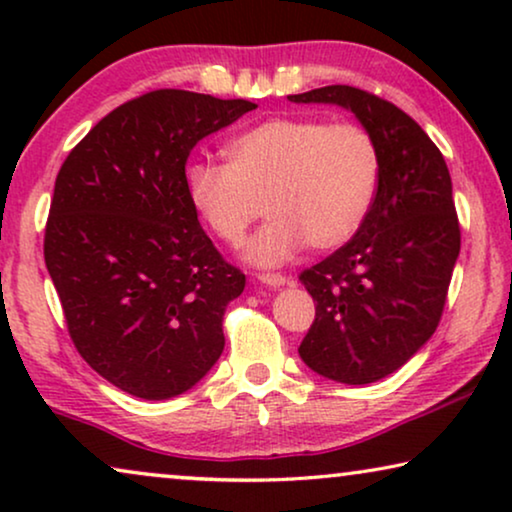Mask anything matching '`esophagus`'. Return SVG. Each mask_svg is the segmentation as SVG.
<instances>
[{
	"label": "esophagus",
	"instance_id": "1",
	"mask_svg": "<svg viewBox=\"0 0 512 512\" xmlns=\"http://www.w3.org/2000/svg\"><path fill=\"white\" fill-rule=\"evenodd\" d=\"M258 279H261L263 284L272 286V289H279V286H284L289 279H286L284 275H279V272H263V275H258Z\"/></svg>",
	"mask_w": 512,
	"mask_h": 512
}]
</instances>
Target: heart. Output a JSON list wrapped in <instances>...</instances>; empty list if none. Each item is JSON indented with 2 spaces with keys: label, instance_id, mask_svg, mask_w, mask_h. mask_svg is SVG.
<instances>
[{
  "label": "heart",
  "instance_id": "obj_1",
  "mask_svg": "<svg viewBox=\"0 0 512 512\" xmlns=\"http://www.w3.org/2000/svg\"><path fill=\"white\" fill-rule=\"evenodd\" d=\"M226 156L228 165H188L186 193L205 226L233 247L268 212L244 249L258 268L289 261L305 244L331 251L354 240L382 184L380 144L359 123L270 118L230 139Z\"/></svg>",
  "mask_w": 512,
  "mask_h": 512
}]
</instances>
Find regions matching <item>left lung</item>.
I'll return each instance as SVG.
<instances>
[{"label":"left lung","instance_id":"1","mask_svg":"<svg viewBox=\"0 0 512 512\" xmlns=\"http://www.w3.org/2000/svg\"><path fill=\"white\" fill-rule=\"evenodd\" d=\"M338 104L373 132L382 184L368 221L345 247L300 272L317 300L300 359L342 384H370L408 363L436 331L461 249L452 179L443 153L412 118L352 86L289 95Z\"/></svg>","mask_w":512,"mask_h":512}]
</instances>
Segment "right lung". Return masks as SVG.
<instances>
[{
	"label": "right lung",
	"instance_id": "right-lung-1",
	"mask_svg": "<svg viewBox=\"0 0 512 512\" xmlns=\"http://www.w3.org/2000/svg\"><path fill=\"white\" fill-rule=\"evenodd\" d=\"M251 109L151 90L104 116L55 179L44 258L69 335L95 373L132 396L184 394L226 345L223 312L247 279L202 230L186 160Z\"/></svg>",
	"mask_w": 512,
	"mask_h": 512
}]
</instances>
